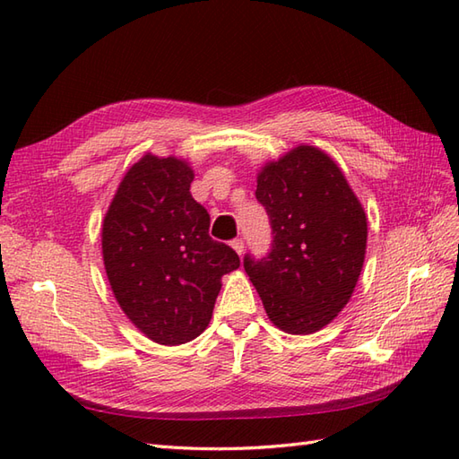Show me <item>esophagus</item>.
Wrapping results in <instances>:
<instances>
[{
    "label": "esophagus",
    "mask_w": 459,
    "mask_h": 459,
    "mask_svg": "<svg viewBox=\"0 0 459 459\" xmlns=\"http://www.w3.org/2000/svg\"><path fill=\"white\" fill-rule=\"evenodd\" d=\"M230 247L235 248V252H237L238 256H242V252H245V240H242V238H235V240L230 242Z\"/></svg>",
    "instance_id": "obj_1"
}]
</instances>
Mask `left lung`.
I'll use <instances>...</instances> for the list:
<instances>
[{"instance_id": "obj_1", "label": "left lung", "mask_w": 459, "mask_h": 459, "mask_svg": "<svg viewBox=\"0 0 459 459\" xmlns=\"http://www.w3.org/2000/svg\"><path fill=\"white\" fill-rule=\"evenodd\" d=\"M256 199L272 224L268 256H245V270L268 319L309 335L353 296L367 252V214L337 163L298 145L258 171Z\"/></svg>"}]
</instances>
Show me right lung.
<instances>
[{
    "label": "right lung",
    "mask_w": 459,
    "mask_h": 459,
    "mask_svg": "<svg viewBox=\"0 0 459 459\" xmlns=\"http://www.w3.org/2000/svg\"><path fill=\"white\" fill-rule=\"evenodd\" d=\"M193 178L185 160L145 153L126 171L102 222L116 301L145 337L169 347L207 329L221 278L240 266L235 250L209 237Z\"/></svg>",
    "instance_id": "right-lung-1"
}]
</instances>
